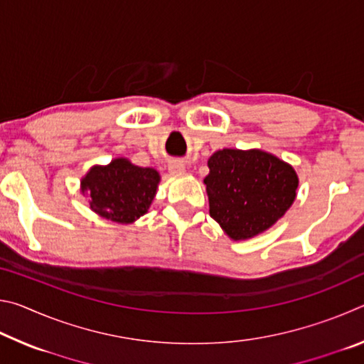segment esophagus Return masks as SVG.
<instances>
[{
    "label": "esophagus",
    "instance_id": "1",
    "mask_svg": "<svg viewBox=\"0 0 364 364\" xmlns=\"http://www.w3.org/2000/svg\"><path fill=\"white\" fill-rule=\"evenodd\" d=\"M184 171H186V167H184L181 160H171L168 164V173L171 176H180L184 173Z\"/></svg>",
    "mask_w": 364,
    "mask_h": 364
}]
</instances>
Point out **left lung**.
<instances>
[{
  "label": "left lung",
  "instance_id": "1",
  "mask_svg": "<svg viewBox=\"0 0 364 364\" xmlns=\"http://www.w3.org/2000/svg\"><path fill=\"white\" fill-rule=\"evenodd\" d=\"M204 184L210 217L232 241L269 230L294 204L299 176L291 164L262 149H220Z\"/></svg>",
  "mask_w": 364,
  "mask_h": 364
}]
</instances>
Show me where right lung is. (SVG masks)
Segmentation results:
<instances>
[{"mask_svg":"<svg viewBox=\"0 0 364 364\" xmlns=\"http://www.w3.org/2000/svg\"><path fill=\"white\" fill-rule=\"evenodd\" d=\"M159 183L156 168L138 167L130 159L115 157L107 165H93L86 171L80 191L101 218L132 225L149 210Z\"/></svg>","mask_w":364,"mask_h":364,"instance_id":"right-lung-1","label":"right lung"}]
</instances>
